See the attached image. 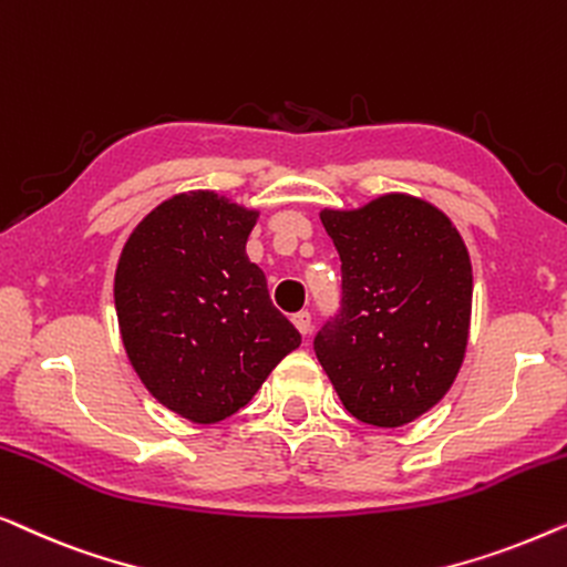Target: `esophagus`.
<instances>
[{
    "label": "esophagus",
    "mask_w": 567,
    "mask_h": 567,
    "mask_svg": "<svg viewBox=\"0 0 567 567\" xmlns=\"http://www.w3.org/2000/svg\"><path fill=\"white\" fill-rule=\"evenodd\" d=\"M292 323H295V329L302 333V337H308L310 329H313V321H310L308 310H300V313H295L292 316Z\"/></svg>",
    "instance_id": "1"
}]
</instances>
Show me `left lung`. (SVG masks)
Returning <instances> with one entry per match:
<instances>
[{"mask_svg":"<svg viewBox=\"0 0 567 567\" xmlns=\"http://www.w3.org/2000/svg\"><path fill=\"white\" fill-rule=\"evenodd\" d=\"M341 259V308L313 349L344 409L395 429L444 398L465 360L473 267L452 220L390 193L357 210H321Z\"/></svg>","mask_w":567,"mask_h":567,"instance_id":"left-lung-1","label":"left lung"}]
</instances>
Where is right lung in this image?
Wrapping results in <instances>:
<instances>
[{
    "instance_id": "add662e5",
    "label": "right lung",
    "mask_w": 567,
    "mask_h": 567,
    "mask_svg": "<svg viewBox=\"0 0 567 567\" xmlns=\"http://www.w3.org/2000/svg\"><path fill=\"white\" fill-rule=\"evenodd\" d=\"M259 213L207 189L154 207L115 269V310L135 374L195 424L234 416L300 333L246 257Z\"/></svg>"
}]
</instances>
